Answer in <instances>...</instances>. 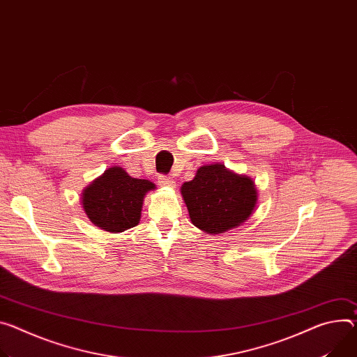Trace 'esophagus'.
<instances>
[{
    "label": "esophagus",
    "instance_id": "1",
    "mask_svg": "<svg viewBox=\"0 0 357 357\" xmlns=\"http://www.w3.org/2000/svg\"><path fill=\"white\" fill-rule=\"evenodd\" d=\"M158 183L160 186H169V188L175 186V181L171 176H168V175H159L158 176Z\"/></svg>",
    "mask_w": 357,
    "mask_h": 357
}]
</instances>
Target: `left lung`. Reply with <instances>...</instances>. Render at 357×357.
Segmentation results:
<instances>
[{
	"label": "left lung",
	"mask_w": 357,
	"mask_h": 357,
	"mask_svg": "<svg viewBox=\"0 0 357 357\" xmlns=\"http://www.w3.org/2000/svg\"><path fill=\"white\" fill-rule=\"evenodd\" d=\"M192 223L208 234H222L243 223L256 205L252 179L223 165L201 167L181 188Z\"/></svg>",
	"instance_id": "8db88e82"
}]
</instances>
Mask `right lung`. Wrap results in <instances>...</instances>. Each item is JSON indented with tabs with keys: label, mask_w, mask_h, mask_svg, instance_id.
Instances as JSON below:
<instances>
[{
	"label": "right lung",
	"mask_w": 357,
	"mask_h": 357,
	"mask_svg": "<svg viewBox=\"0 0 357 357\" xmlns=\"http://www.w3.org/2000/svg\"><path fill=\"white\" fill-rule=\"evenodd\" d=\"M153 188L152 182L131 178L122 168L114 167L84 190V211L101 229L123 232L138 225L145 193Z\"/></svg>",
	"instance_id": "1"
}]
</instances>
